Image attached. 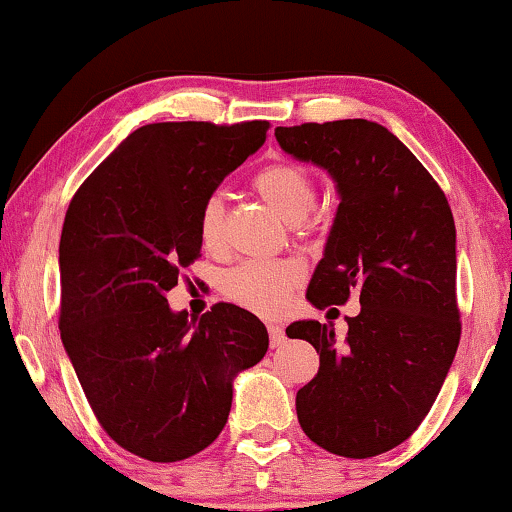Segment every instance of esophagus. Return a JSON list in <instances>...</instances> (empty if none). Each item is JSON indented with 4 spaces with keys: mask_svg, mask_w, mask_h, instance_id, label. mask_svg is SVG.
<instances>
[{
    "mask_svg": "<svg viewBox=\"0 0 512 512\" xmlns=\"http://www.w3.org/2000/svg\"><path fill=\"white\" fill-rule=\"evenodd\" d=\"M268 335H270V347L272 349H279L282 345H286V333H284L282 326L270 324L268 326Z\"/></svg>",
    "mask_w": 512,
    "mask_h": 512,
    "instance_id": "1",
    "label": "esophagus"
}]
</instances>
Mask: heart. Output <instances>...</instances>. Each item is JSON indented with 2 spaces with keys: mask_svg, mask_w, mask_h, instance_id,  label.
I'll return each instance as SVG.
<instances>
[{
  "mask_svg": "<svg viewBox=\"0 0 512 512\" xmlns=\"http://www.w3.org/2000/svg\"><path fill=\"white\" fill-rule=\"evenodd\" d=\"M251 186L268 205L298 228L307 226V214L317 200V181L303 165L277 160L251 177ZM228 209L223 193H209L200 205L198 235L207 249H219L226 242ZM298 286V272L282 263H244L221 277V291L244 310L275 317L289 305Z\"/></svg>",
  "mask_w": 512,
  "mask_h": 512,
  "instance_id": "b5f03b06",
  "label": "heart"
}]
</instances>
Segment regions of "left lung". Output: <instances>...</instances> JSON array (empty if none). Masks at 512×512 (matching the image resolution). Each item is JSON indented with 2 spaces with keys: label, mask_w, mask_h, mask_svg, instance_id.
<instances>
[{
  "label": "left lung",
  "mask_w": 512,
  "mask_h": 512,
  "mask_svg": "<svg viewBox=\"0 0 512 512\" xmlns=\"http://www.w3.org/2000/svg\"><path fill=\"white\" fill-rule=\"evenodd\" d=\"M279 146L331 174L340 193L324 258L307 286L319 310L356 296L345 342L319 321L289 338L319 354L296 394L305 436L324 450L368 459L408 440L429 415L457 354V230L445 193L380 123L345 118L277 128Z\"/></svg>",
  "instance_id": "obj_1"
}]
</instances>
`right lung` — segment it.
Returning <instances> with one entry per match:
<instances>
[{
    "mask_svg": "<svg viewBox=\"0 0 512 512\" xmlns=\"http://www.w3.org/2000/svg\"><path fill=\"white\" fill-rule=\"evenodd\" d=\"M268 128L142 125L69 202L60 338L97 422L142 459L170 464L212 445L235 375L268 352V331L242 307L216 303L188 319L165 298L200 256L202 200L261 149Z\"/></svg>",
    "mask_w": 512,
    "mask_h": 512,
    "instance_id": "add662e5",
    "label": "right lung"
}]
</instances>
